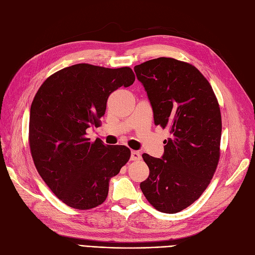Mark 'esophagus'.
<instances>
[{
	"label": "esophagus",
	"instance_id": "1",
	"mask_svg": "<svg viewBox=\"0 0 255 255\" xmlns=\"http://www.w3.org/2000/svg\"><path fill=\"white\" fill-rule=\"evenodd\" d=\"M141 158L140 153L138 151H132L130 152V159L132 160H139Z\"/></svg>",
	"mask_w": 255,
	"mask_h": 255
}]
</instances>
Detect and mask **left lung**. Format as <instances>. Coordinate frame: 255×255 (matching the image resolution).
I'll use <instances>...</instances> for the list:
<instances>
[{
	"label": "left lung",
	"instance_id": "left-lung-1",
	"mask_svg": "<svg viewBox=\"0 0 255 255\" xmlns=\"http://www.w3.org/2000/svg\"><path fill=\"white\" fill-rule=\"evenodd\" d=\"M134 71L148 95L154 123L170 133L160 158L142 154L150 174L140 189L157 211L175 214L199 199L217 168L219 104L210 83L190 64L159 57Z\"/></svg>",
	"mask_w": 255,
	"mask_h": 255
}]
</instances>
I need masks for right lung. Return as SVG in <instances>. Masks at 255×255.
<instances>
[{"mask_svg": "<svg viewBox=\"0 0 255 255\" xmlns=\"http://www.w3.org/2000/svg\"><path fill=\"white\" fill-rule=\"evenodd\" d=\"M135 81L132 69L88 64L67 67L43 82L29 113V148L38 173L60 201L76 210L102 204L110 181L130 156L126 145L90 141L107 99Z\"/></svg>", "mask_w": 255, "mask_h": 255, "instance_id": "right-lung-1", "label": "right lung"}]
</instances>
